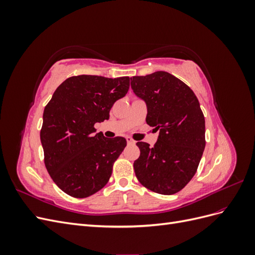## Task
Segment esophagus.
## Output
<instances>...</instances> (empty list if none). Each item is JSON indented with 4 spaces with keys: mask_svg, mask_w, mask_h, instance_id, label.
Segmentation results:
<instances>
[{
    "mask_svg": "<svg viewBox=\"0 0 255 255\" xmlns=\"http://www.w3.org/2000/svg\"><path fill=\"white\" fill-rule=\"evenodd\" d=\"M127 141H128V144H135V143H136V141H135V140H133L132 138L128 137V136L127 137Z\"/></svg>",
    "mask_w": 255,
    "mask_h": 255,
    "instance_id": "34e87169",
    "label": "esophagus"
}]
</instances>
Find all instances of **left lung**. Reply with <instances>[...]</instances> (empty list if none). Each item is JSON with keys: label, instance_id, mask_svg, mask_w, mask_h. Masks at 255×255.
Here are the masks:
<instances>
[{"label": "left lung", "instance_id": "1", "mask_svg": "<svg viewBox=\"0 0 255 255\" xmlns=\"http://www.w3.org/2000/svg\"><path fill=\"white\" fill-rule=\"evenodd\" d=\"M134 94L146 105L145 121L159 130L157 141L137 142L134 170L145 188L173 195L195 175L205 148V120L196 95L172 74L157 71L130 78Z\"/></svg>", "mask_w": 255, "mask_h": 255}]
</instances>
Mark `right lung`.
I'll return each mask as SVG.
<instances>
[{"label": "right lung", "mask_w": 255, "mask_h": 255, "mask_svg": "<svg viewBox=\"0 0 255 255\" xmlns=\"http://www.w3.org/2000/svg\"><path fill=\"white\" fill-rule=\"evenodd\" d=\"M128 88V76H72L59 85L44 107L40 132L44 164L67 195L86 198L109 182L127 140L96 133L95 125L110 119L114 103Z\"/></svg>", "instance_id": "1"}]
</instances>
